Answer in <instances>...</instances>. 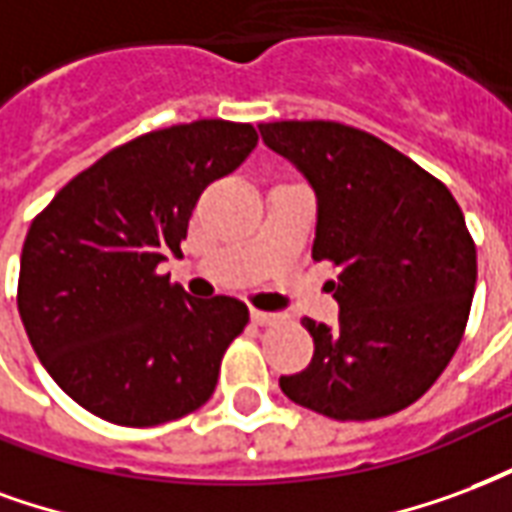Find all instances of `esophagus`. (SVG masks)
<instances>
[{
    "mask_svg": "<svg viewBox=\"0 0 512 512\" xmlns=\"http://www.w3.org/2000/svg\"><path fill=\"white\" fill-rule=\"evenodd\" d=\"M251 319L256 324H261V327H264V324H275V322H278V316H275V313L256 311V308H253V311H251Z\"/></svg>",
    "mask_w": 512,
    "mask_h": 512,
    "instance_id": "obj_1",
    "label": "esophagus"
}]
</instances>
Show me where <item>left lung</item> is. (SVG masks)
Instances as JSON below:
<instances>
[{
	"label": "left lung",
	"mask_w": 512,
	"mask_h": 512,
	"mask_svg": "<svg viewBox=\"0 0 512 512\" xmlns=\"http://www.w3.org/2000/svg\"><path fill=\"white\" fill-rule=\"evenodd\" d=\"M259 130L316 193L313 259L341 267L338 324L302 319L313 360L281 376V390L333 420L401 412L464 338L477 283L464 212L439 179L365 130L324 119Z\"/></svg>",
	"instance_id": "1"
}]
</instances>
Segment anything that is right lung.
<instances>
[{
	"instance_id": "right-lung-1",
	"label": "right lung",
	"mask_w": 512,
	"mask_h": 512,
	"mask_svg": "<svg viewBox=\"0 0 512 512\" xmlns=\"http://www.w3.org/2000/svg\"><path fill=\"white\" fill-rule=\"evenodd\" d=\"M245 122L152 130L67 182L26 231L18 313L51 379L108 423L147 428L210 401L248 324L234 297L193 300L158 275L201 190L256 147Z\"/></svg>"
}]
</instances>
